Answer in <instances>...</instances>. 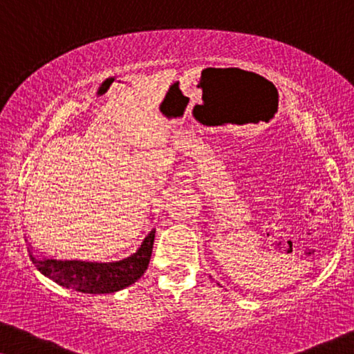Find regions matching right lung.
<instances>
[{
    "label": "right lung",
    "mask_w": 354,
    "mask_h": 354,
    "mask_svg": "<svg viewBox=\"0 0 354 354\" xmlns=\"http://www.w3.org/2000/svg\"><path fill=\"white\" fill-rule=\"evenodd\" d=\"M156 229L145 236L142 245L133 254L111 263L82 259H53L46 256H37L32 245H28V254L37 269L61 287L74 292L88 295L115 293L124 290L145 274L151 258L153 241Z\"/></svg>",
    "instance_id": "1"
}]
</instances>
